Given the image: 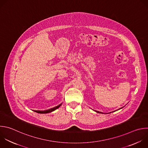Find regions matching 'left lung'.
Segmentation results:
<instances>
[{
  "instance_id": "obj_1",
  "label": "left lung",
  "mask_w": 148,
  "mask_h": 148,
  "mask_svg": "<svg viewBox=\"0 0 148 148\" xmlns=\"http://www.w3.org/2000/svg\"><path fill=\"white\" fill-rule=\"evenodd\" d=\"M122 108H120V109H122ZM120 109H119V110H120ZM95 112H97V113H102V114H108V113H102V112H99L96 111V110H95ZM114 112H115V111H114ZM112 113V112H109V113Z\"/></svg>"
}]
</instances>
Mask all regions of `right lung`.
I'll return each instance as SVG.
<instances>
[{"label":"right lung","instance_id":"obj_1","mask_svg":"<svg viewBox=\"0 0 148 148\" xmlns=\"http://www.w3.org/2000/svg\"><path fill=\"white\" fill-rule=\"evenodd\" d=\"M62 105V103H60V105H59L58 106H56V107H54L53 108H51V109H49L48 110H34V112H36L38 113H40V114H45V113H51V112H52L53 111H55V110H56L57 109H58L61 105Z\"/></svg>","mask_w":148,"mask_h":148}]
</instances>
